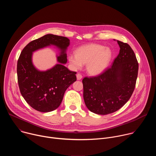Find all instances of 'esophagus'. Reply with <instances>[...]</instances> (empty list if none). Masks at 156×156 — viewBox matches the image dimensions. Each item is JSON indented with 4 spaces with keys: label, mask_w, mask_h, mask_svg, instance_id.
Returning <instances> with one entry per match:
<instances>
[{
    "label": "esophagus",
    "mask_w": 156,
    "mask_h": 156,
    "mask_svg": "<svg viewBox=\"0 0 156 156\" xmlns=\"http://www.w3.org/2000/svg\"><path fill=\"white\" fill-rule=\"evenodd\" d=\"M76 78H77V80H80L83 78V76H82V75H81V74L77 73V74H76Z\"/></svg>",
    "instance_id": "34e87169"
}]
</instances>
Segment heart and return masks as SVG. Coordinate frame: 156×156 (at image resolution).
Masks as SVG:
<instances>
[{
  "label": "heart",
  "instance_id": "1",
  "mask_svg": "<svg viewBox=\"0 0 156 156\" xmlns=\"http://www.w3.org/2000/svg\"><path fill=\"white\" fill-rule=\"evenodd\" d=\"M112 52L110 49L98 44L82 46L75 51V54L69 57V61L73 69H80L86 64L87 72L93 75L103 72L111 60Z\"/></svg>",
  "mask_w": 156,
  "mask_h": 156
}]
</instances>
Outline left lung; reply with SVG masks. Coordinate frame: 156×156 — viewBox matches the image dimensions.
<instances>
[{"label": "left lung", "mask_w": 156, "mask_h": 156, "mask_svg": "<svg viewBox=\"0 0 156 156\" xmlns=\"http://www.w3.org/2000/svg\"><path fill=\"white\" fill-rule=\"evenodd\" d=\"M118 56L110 67L96 76L83 79V98L91 112L106 115L116 112L134 91L138 73L136 55L127 43L117 41Z\"/></svg>", "instance_id": "left-lung-1"}]
</instances>
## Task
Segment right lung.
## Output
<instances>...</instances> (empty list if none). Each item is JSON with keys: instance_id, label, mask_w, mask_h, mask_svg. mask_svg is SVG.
Masks as SVG:
<instances>
[{"instance_id": "1", "label": "right lung", "mask_w": 156, "mask_h": 156, "mask_svg": "<svg viewBox=\"0 0 156 156\" xmlns=\"http://www.w3.org/2000/svg\"><path fill=\"white\" fill-rule=\"evenodd\" d=\"M51 45L61 51L58 56L59 63L49 70L39 71L32 64V52ZM69 45V38L48 34L28 43L20 54L16 70L20 91L27 102L39 112H48L57 108L66 89L76 81V72L63 65L67 62L66 50Z\"/></svg>"}]
</instances>
